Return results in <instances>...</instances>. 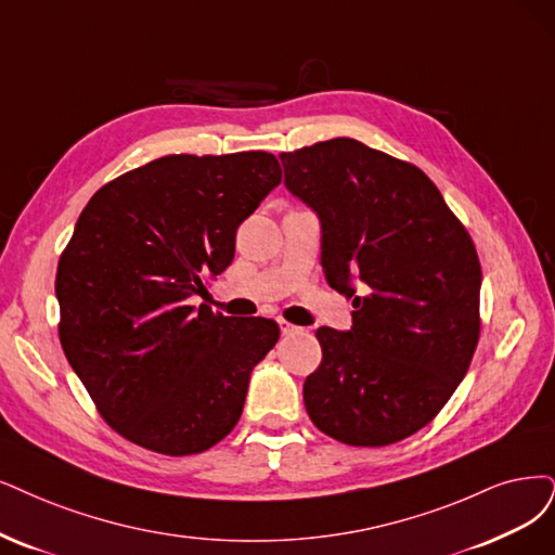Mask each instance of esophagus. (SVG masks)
I'll list each match as a JSON object with an SVG mask.
<instances>
[{
  "label": "esophagus",
  "instance_id": "34e87169",
  "mask_svg": "<svg viewBox=\"0 0 555 555\" xmlns=\"http://www.w3.org/2000/svg\"><path fill=\"white\" fill-rule=\"evenodd\" d=\"M279 330H281V334H293L297 326L295 324H291L288 320H279Z\"/></svg>",
  "mask_w": 555,
  "mask_h": 555
}]
</instances>
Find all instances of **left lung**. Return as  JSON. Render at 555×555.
<instances>
[{
	"mask_svg": "<svg viewBox=\"0 0 555 555\" xmlns=\"http://www.w3.org/2000/svg\"><path fill=\"white\" fill-rule=\"evenodd\" d=\"M281 162L285 188L322 221L326 281L357 309L350 332H315L322 361L304 382L306 412L347 446L412 437L455 393L478 347L476 244L412 162L347 137Z\"/></svg>",
	"mask_w": 555,
	"mask_h": 555,
	"instance_id": "obj_1",
	"label": "left lung"
}]
</instances>
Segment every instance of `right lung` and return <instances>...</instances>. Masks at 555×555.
Listing matches in <instances>:
<instances>
[{"mask_svg": "<svg viewBox=\"0 0 555 555\" xmlns=\"http://www.w3.org/2000/svg\"><path fill=\"white\" fill-rule=\"evenodd\" d=\"M279 182L264 151L167 155L102 184L81 210L56 267L59 340L122 439L196 455L240 421L279 324L190 299L231 264L237 225Z\"/></svg>", "mask_w": 555, "mask_h": 555, "instance_id": "obj_1", "label": "right lung"}]
</instances>
